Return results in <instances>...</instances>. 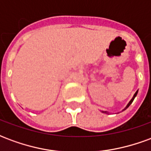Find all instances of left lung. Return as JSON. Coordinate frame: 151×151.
<instances>
[{
  "label": "left lung",
  "instance_id": "8db88e82",
  "mask_svg": "<svg viewBox=\"0 0 151 151\" xmlns=\"http://www.w3.org/2000/svg\"><path fill=\"white\" fill-rule=\"evenodd\" d=\"M137 92H138V91H137L136 93H135V94H134V95H133V98H132V99H131V100H130V101H129V104H127V106H126V107H125V108H124V109L123 111H124V110H125V109H127V108H129V105L131 104H132V103H133V99H135V97H136L137 95ZM102 112H104V113H107V114H108V111H102Z\"/></svg>",
  "mask_w": 151,
  "mask_h": 151
}]
</instances>
